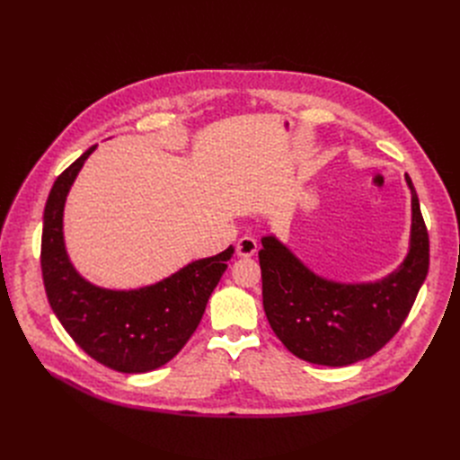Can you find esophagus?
<instances>
[{
  "instance_id": "esophagus-1",
  "label": "esophagus",
  "mask_w": 460,
  "mask_h": 460,
  "mask_svg": "<svg viewBox=\"0 0 460 460\" xmlns=\"http://www.w3.org/2000/svg\"><path fill=\"white\" fill-rule=\"evenodd\" d=\"M257 252V240L253 236H243L236 244L238 257H252Z\"/></svg>"
}]
</instances>
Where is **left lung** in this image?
Masks as SVG:
<instances>
[{"mask_svg": "<svg viewBox=\"0 0 460 460\" xmlns=\"http://www.w3.org/2000/svg\"><path fill=\"white\" fill-rule=\"evenodd\" d=\"M410 246L399 267L378 281L326 279L274 234L262 236V305L278 340L309 364L345 367L378 352L399 332L429 272V234L412 181Z\"/></svg>", "mask_w": 460, "mask_h": 460, "instance_id": "left-lung-1", "label": "left lung"}]
</instances>
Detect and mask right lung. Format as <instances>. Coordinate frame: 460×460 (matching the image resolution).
Listing matches in <instances>:
<instances>
[{"label":"right lung","instance_id":"1","mask_svg":"<svg viewBox=\"0 0 460 460\" xmlns=\"http://www.w3.org/2000/svg\"><path fill=\"white\" fill-rule=\"evenodd\" d=\"M96 145L56 179L42 217L40 267L48 302L72 340L91 358L119 373H149L173 359L196 332L207 302L234 248L188 262L147 287L115 291L87 281L70 262L65 201Z\"/></svg>","mask_w":460,"mask_h":460}]
</instances>
